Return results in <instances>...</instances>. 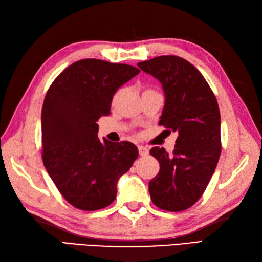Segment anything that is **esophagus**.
I'll list each match as a JSON object with an SVG mask.
<instances>
[{"label":"esophagus","mask_w":262,"mask_h":262,"mask_svg":"<svg viewBox=\"0 0 262 262\" xmlns=\"http://www.w3.org/2000/svg\"><path fill=\"white\" fill-rule=\"evenodd\" d=\"M138 153H140L141 157H146V155L148 154V148L145 146L140 145L138 146Z\"/></svg>","instance_id":"34e87169"}]
</instances>
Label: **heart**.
Segmentation results:
<instances>
[{
	"label": "heart",
	"mask_w": 262,
	"mask_h": 262,
	"mask_svg": "<svg viewBox=\"0 0 262 262\" xmlns=\"http://www.w3.org/2000/svg\"><path fill=\"white\" fill-rule=\"evenodd\" d=\"M146 91H148V90H146ZM120 93H121V90H118L117 92H115V94L113 96V99H111V102L116 103V101H117V100H118V98L120 96Z\"/></svg>",
	"instance_id": "obj_1"
}]
</instances>
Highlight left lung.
I'll return each instance as SVG.
<instances>
[{
  "mask_svg": "<svg viewBox=\"0 0 262 262\" xmlns=\"http://www.w3.org/2000/svg\"><path fill=\"white\" fill-rule=\"evenodd\" d=\"M137 66L162 83L165 104L159 125L178 133L171 154L163 147L149 151L159 161L160 171L149 181L148 191L159 208L185 210L203 196L219 162V103L205 77L185 58L165 55Z\"/></svg>",
  "mask_w": 262,
  "mask_h": 262,
  "instance_id": "8db88e82",
  "label": "left lung"
}]
</instances>
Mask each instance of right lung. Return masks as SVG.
Returning a JSON list of instances; mask_svg holds the SVG:
<instances>
[{"mask_svg": "<svg viewBox=\"0 0 262 262\" xmlns=\"http://www.w3.org/2000/svg\"><path fill=\"white\" fill-rule=\"evenodd\" d=\"M138 73L132 65L86 58L66 68L48 89L41 110L42 162L75 208L109 206L117 181L138 157L133 143L100 142L97 135V121L110 114L115 92Z\"/></svg>", "mask_w": 262, "mask_h": 262, "instance_id": "1", "label": "right lung"}]
</instances>
